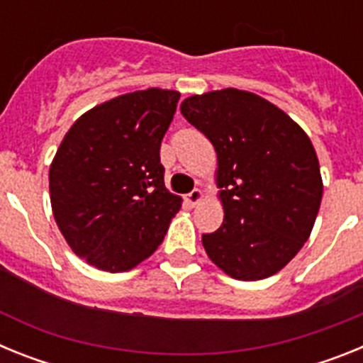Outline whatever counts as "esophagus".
<instances>
[{
    "instance_id": "esophagus-1",
    "label": "esophagus",
    "mask_w": 363,
    "mask_h": 363,
    "mask_svg": "<svg viewBox=\"0 0 363 363\" xmlns=\"http://www.w3.org/2000/svg\"><path fill=\"white\" fill-rule=\"evenodd\" d=\"M201 198H203V192H201V189H194V191H191L187 196H185V200H187L189 205H192V207H194L198 201H201Z\"/></svg>"
}]
</instances>
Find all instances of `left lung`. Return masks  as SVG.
Instances as JSON below:
<instances>
[{
  "label": "left lung",
  "instance_id": "8db88e82",
  "mask_svg": "<svg viewBox=\"0 0 363 363\" xmlns=\"http://www.w3.org/2000/svg\"><path fill=\"white\" fill-rule=\"evenodd\" d=\"M182 114L213 143L223 223L201 236L230 278L262 280L307 242L322 201V176L307 134L277 105L247 91L191 96Z\"/></svg>",
  "mask_w": 363,
  "mask_h": 363
}]
</instances>
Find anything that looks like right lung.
Wrapping results in <instances>:
<instances>
[{"instance_id": "obj_1", "label": "right lung", "mask_w": 363, "mask_h": 363, "mask_svg": "<svg viewBox=\"0 0 363 363\" xmlns=\"http://www.w3.org/2000/svg\"><path fill=\"white\" fill-rule=\"evenodd\" d=\"M179 92L147 89L105 101L69 129L49 172L56 223L79 258L121 272L165 238L182 198L165 189L160 147Z\"/></svg>"}]
</instances>
